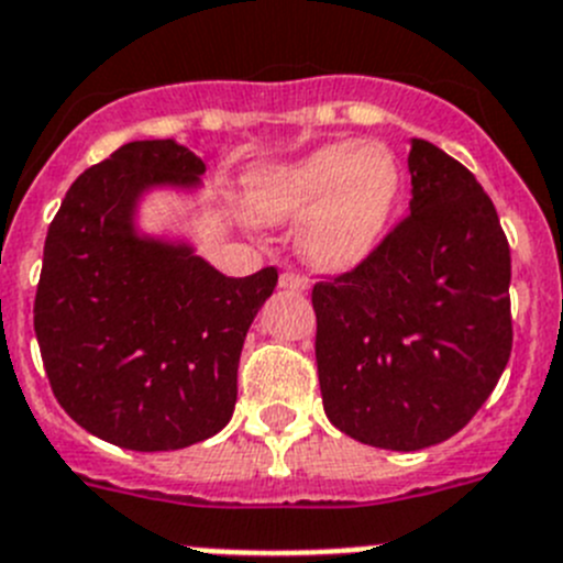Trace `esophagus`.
<instances>
[{"label": "esophagus", "mask_w": 563, "mask_h": 563, "mask_svg": "<svg viewBox=\"0 0 563 563\" xmlns=\"http://www.w3.org/2000/svg\"><path fill=\"white\" fill-rule=\"evenodd\" d=\"M278 287L287 292H303L307 290V278L298 276V273H282L278 276Z\"/></svg>", "instance_id": "1"}]
</instances>
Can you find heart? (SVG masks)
Wrapping results in <instances>:
<instances>
[{
	"label": "heart",
	"mask_w": 563,
	"mask_h": 563,
	"mask_svg": "<svg viewBox=\"0 0 563 563\" xmlns=\"http://www.w3.org/2000/svg\"><path fill=\"white\" fill-rule=\"evenodd\" d=\"M399 198V167L388 147L334 142L287 164L262 167L247 189L260 223H298L303 260L318 271L357 267L383 242Z\"/></svg>",
	"instance_id": "1"
}]
</instances>
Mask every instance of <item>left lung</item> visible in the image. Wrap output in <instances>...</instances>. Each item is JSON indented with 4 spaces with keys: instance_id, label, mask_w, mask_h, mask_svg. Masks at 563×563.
Segmentation results:
<instances>
[{
    "instance_id": "8db88e82",
    "label": "left lung",
    "mask_w": 563,
    "mask_h": 563,
    "mask_svg": "<svg viewBox=\"0 0 563 563\" xmlns=\"http://www.w3.org/2000/svg\"><path fill=\"white\" fill-rule=\"evenodd\" d=\"M410 214L354 271L318 282L323 410L354 441L416 452L455 435L510 357V247L492 198L412 139Z\"/></svg>"
}]
</instances>
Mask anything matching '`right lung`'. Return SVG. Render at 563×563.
I'll use <instances>...</instances> for the list:
<instances>
[{"instance_id":"add662e5","label":"right lung","mask_w":563,"mask_h":563,"mask_svg":"<svg viewBox=\"0 0 563 563\" xmlns=\"http://www.w3.org/2000/svg\"><path fill=\"white\" fill-rule=\"evenodd\" d=\"M203 173L173 139L128 142L71 184L46 231L33 307L46 376L82 430L122 450H184L229 424L242 343L278 282L139 234L144 192Z\"/></svg>"}]
</instances>
